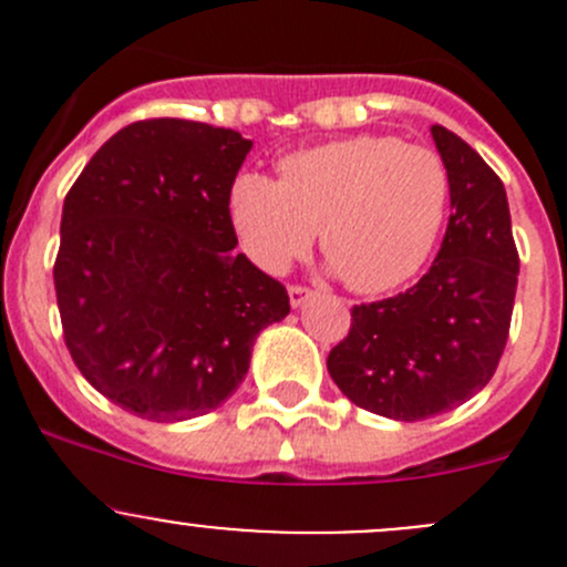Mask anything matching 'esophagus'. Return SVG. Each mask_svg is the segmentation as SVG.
<instances>
[{
    "label": "esophagus",
    "instance_id": "1",
    "mask_svg": "<svg viewBox=\"0 0 567 567\" xmlns=\"http://www.w3.org/2000/svg\"><path fill=\"white\" fill-rule=\"evenodd\" d=\"M288 296H290V305H293V307H301V305H305L307 299H310L312 290H310V288H301V285H290V288H288Z\"/></svg>",
    "mask_w": 567,
    "mask_h": 567
}]
</instances>
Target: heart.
Returning <instances> with one entry per match:
<instances>
[{
	"label": "heart",
	"mask_w": 567,
	"mask_h": 567,
	"mask_svg": "<svg viewBox=\"0 0 567 567\" xmlns=\"http://www.w3.org/2000/svg\"><path fill=\"white\" fill-rule=\"evenodd\" d=\"M450 173L431 147L362 134L290 153L279 181L236 177L227 199L249 260L282 274L320 238L357 293H384L414 277L447 219Z\"/></svg>",
	"instance_id": "obj_1"
}]
</instances>
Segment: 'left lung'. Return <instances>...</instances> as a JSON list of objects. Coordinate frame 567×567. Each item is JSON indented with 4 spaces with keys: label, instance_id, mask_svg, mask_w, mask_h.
I'll use <instances>...</instances> for the list:
<instances>
[{
    "label": "left lung",
    "instance_id": "left-lung-1",
    "mask_svg": "<svg viewBox=\"0 0 567 567\" xmlns=\"http://www.w3.org/2000/svg\"><path fill=\"white\" fill-rule=\"evenodd\" d=\"M450 173L447 233L425 277L392 299L357 305L326 368L359 409L416 422L474 398L511 331L518 251L499 175L444 125H431Z\"/></svg>",
    "mask_w": 567,
    "mask_h": 567
}]
</instances>
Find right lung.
Returning a JSON list of instances; mask_svg holds the SVG:
<instances>
[{"label": "right lung", "instance_id": "1", "mask_svg": "<svg viewBox=\"0 0 567 567\" xmlns=\"http://www.w3.org/2000/svg\"><path fill=\"white\" fill-rule=\"evenodd\" d=\"M249 151L233 128L140 120L101 145L62 205L65 346L95 390L142 420L225 403L257 334L290 312L285 285L233 251L227 199Z\"/></svg>", "mask_w": 567, "mask_h": 567}]
</instances>
